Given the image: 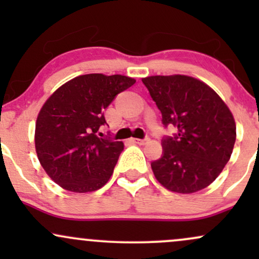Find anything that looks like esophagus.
Masks as SVG:
<instances>
[{"instance_id": "1", "label": "esophagus", "mask_w": 259, "mask_h": 259, "mask_svg": "<svg viewBox=\"0 0 259 259\" xmlns=\"http://www.w3.org/2000/svg\"><path fill=\"white\" fill-rule=\"evenodd\" d=\"M150 141V139H132V142L138 145H145Z\"/></svg>"}]
</instances>
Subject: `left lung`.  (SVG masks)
I'll use <instances>...</instances> for the list:
<instances>
[{"label":"left lung","mask_w":259,"mask_h":259,"mask_svg":"<svg viewBox=\"0 0 259 259\" xmlns=\"http://www.w3.org/2000/svg\"><path fill=\"white\" fill-rule=\"evenodd\" d=\"M162 112L163 124L178 129L162 140L163 156L151 163L169 191L194 194L214 181L233 153L236 124L227 103L210 86L189 75L142 79Z\"/></svg>","instance_id":"1"}]
</instances>
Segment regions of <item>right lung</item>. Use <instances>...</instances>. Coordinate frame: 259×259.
Masks as SVG:
<instances>
[{"instance_id":"add662e5","label":"right lung","mask_w":259,"mask_h":259,"mask_svg":"<svg viewBox=\"0 0 259 259\" xmlns=\"http://www.w3.org/2000/svg\"><path fill=\"white\" fill-rule=\"evenodd\" d=\"M130 76L85 74L56 90L41 107L35 124V150L47 175L67 191L92 192L105 186L124 148L103 139V111L121 91L135 84Z\"/></svg>"}]
</instances>
